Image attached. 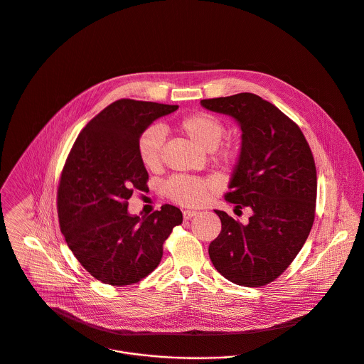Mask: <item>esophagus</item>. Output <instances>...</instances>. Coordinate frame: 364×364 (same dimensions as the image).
Masks as SVG:
<instances>
[{"mask_svg":"<svg viewBox=\"0 0 364 364\" xmlns=\"http://www.w3.org/2000/svg\"><path fill=\"white\" fill-rule=\"evenodd\" d=\"M198 215V212L196 210H183V219L185 220H189L191 218H193V216H196Z\"/></svg>","mask_w":364,"mask_h":364,"instance_id":"esophagus-1","label":"esophagus"}]
</instances>
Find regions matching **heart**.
Masks as SVG:
<instances>
[{
    "label": "heart",
    "instance_id": "heart-1",
    "mask_svg": "<svg viewBox=\"0 0 364 364\" xmlns=\"http://www.w3.org/2000/svg\"><path fill=\"white\" fill-rule=\"evenodd\" d=\"M178 128L202 149L212 151L218 165L230 166L236 162L240 145L237 142L220 144L226 134V125L219 117L209 112H195L183 117L178 122ZM164 139V131L156 125L146 128L139 135L136 151L146 169L154 171L159 166ZM216 191L218 185L212 179L186 175L172 176L165 185V193L171 200L189 208L205 205Z\"/></svg>",
    "mask_w": 364,
    "mask_h": 364
}]
</instances>
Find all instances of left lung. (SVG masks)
I'll return each instance as SVG.
<instances>
[{
    "label": "left lung",
    "mask_w": 364,
    "mask_h": 364,
    "mask_svg": "<svg viewBox=\"0 0 364 364\" xmlns=\"http://www.w3.org/2000/svg\"><path fill=\"white\" fill-rule=\"evenodd\" d=\"M242 129V148L225 199L252 209L247 225L223 210L222 230L209 245L216 270L232 283L259 287L279 277L303 247L314 220L317 176L300 128L273 104L242 92L202 100Z\"/></svg>",
    "instance_id": "left-lung-1"
}]
</instances>
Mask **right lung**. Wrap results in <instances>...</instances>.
Returning <instances> with one entry per match:
<instances>
[{
	"label": "right lung",
	"mask_w": 364,
	"mask_h": 364,
	"mask_svg": "<svg viewBox=\"0 0 364 364\" xmlns=\"http://www.w3.org/2000/svg\"><path fill=\"white\" fill-rule=\"evenodd\" d=\"M178 105L119 100L81 131L65 161L57 209L60 228L78 262L112 286L139 282L159 264L164 242L182 223V212L164 205L149 216L128 212L134 191H145L148 172L136 142Z\"/></svg>",
	"instance_id": "obj_1"
}]
</instances>
